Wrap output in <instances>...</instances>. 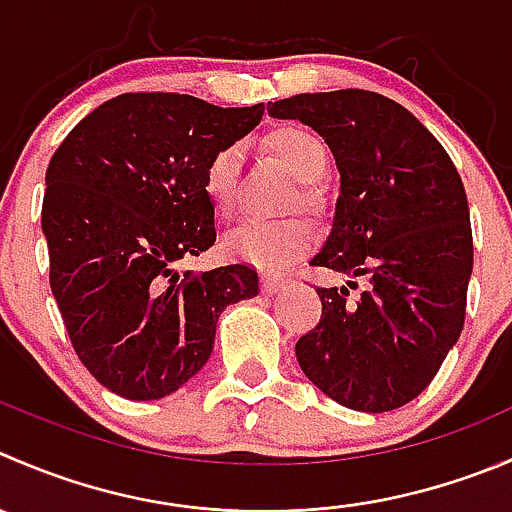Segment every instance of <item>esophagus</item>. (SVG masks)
Wrapping results in <instances>:
<instances>
[{
    "label": "esophagus",
    "instance_id": "esophagus-1",
    "mask_svg": "<svg viewBox=\"0 0 512 512\" xmlns=\"http://www.w3.org/2000/svg\"><path fill=\"white\" fill-rule=\"evenodd\" d=\"M280 287H282L280 277H277V275H262V292H265V295H275Z\"/></svg>",
    "mask_w": 512,
    "mask_h": 512
}]
</instances>
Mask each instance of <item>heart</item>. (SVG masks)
<instances>
[{"instance_id": "1", "label": "heart", "mask_w": 512, "mask_h": 512, "mask_svg": "<svg viewBox=\"0 0 512 512\" xmlns=\"http://www.w3.org/2000/svg\"><path fill=\"white\" fill-rule=\"evenodd\" d=\"M267 147L282 162L292 180L300 182V202L312 207L317 202L315 182L322 180L330 165V152L325 142L305 127H280L267 137ZM242 152L237 145L222 147L205 170V192L217 215L227 217L235 202L237 172ZM312 245V230L302 217L285 220H247L232 227L222 240L227 255L237 262H247L265 272H277L287 262L305 255Z\"/></svg>"}]
</instances>
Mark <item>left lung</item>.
Returning <instances> with one entry per match:
<instances>
[{
  "mask_svg": "<svg viewBox=\"0 0 512 512\" xmlns=\"http://www.w3.org/2000/svg\"><path fill=\"white\" fill-rule=\"evenodd\" d=\"M325 140L340 172L330 235L310 265L345 275L317 287L322 317L295 345L307 380L362 413L418 398L465 322L473 232L453 160L403 104L367 89L267 104ZM355 279L366 285L352 298Z\"/></svg>",
  "mask_w": 512,
  "mask_h": 512,
  "instance_id": "8db88e82",
  "label": "left lung"
}]
</instances>
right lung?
<instances>
[{
  "label": "right lung",
  "instance_id": "add662e5",
  "mask_svg": "<svg viewBox=\"0 0 512 512\" xmlns=\"http://www.w3.org/2000/svg\"><path fill=\"white\" fill-rule=\"evenodd\" d=\"M262 114V104L225 109L190 94H119L49 160V285L74 352L112 393L160 400L180 390L210 360L222 310L260 292L245 265H177L217 240L207 162Z\"/></svg>",
  "mask_w": 512,
  "mask_h": 512
}]
</instances>
